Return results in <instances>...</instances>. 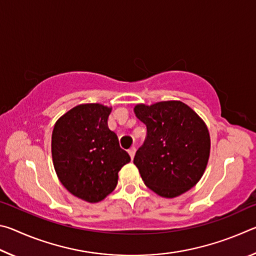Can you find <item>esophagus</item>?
Wrapping results in <instances>:
<instances>
[{
	"mask_svg": "<svg viewBox=\"0 0 256 256\" xmlns=\"http://www.w3.org/2000/svg\"><path fill=\"white\" fill-rule=\"evenodd\" d=\"M136 146H132V148L128 149V154H130V157H131V159L134 158V154H136Z\"/></svg>",
	"mask_w": 256,
	"mask_h": 256,
	"instance_id": "obj_1",
	"label": "esophagus"
}]
</instances>
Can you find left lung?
Returning <instances> with one entry per match:
<instances>
[{
    "label": "left lung",
    "instance_id": "obj_1",
    "mask_svg": "<svg viewBox=\"0 0 256 256\" xmlns=\"http://www.w3.org/2000/svg\"><path fill=\"white\" fill-rule=\"evenodd\" d=\"M136 118L146 124V138L133 162L144 184L164 198L192 188L206 170L210 136L204 122L182 102L136 105Z\"/></svg>",
    "mask_w": 256,
    "mask_h": 256
}]
</instances>
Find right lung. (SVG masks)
I'll return each instance as SVG.
<instances>
[{
    "label": "right lung",
    "instance_id": "obj_1",
    "mask_svg": "<svg viewBox=\"0 0 256 256\" xmlns=\"http://www.w3.org/2000/svg\"><path fill=\"white\" fill-rule=\"evenodd\" d=\"M112 112L100 104L72 108L56 122L52 157L56 174L68 192L86 202L102 201L118 185V172L130 162L116 134L108 128Z\"/></svg>",
    "mask_w": 256,
    "mask_h": 256
}]
</instances>
